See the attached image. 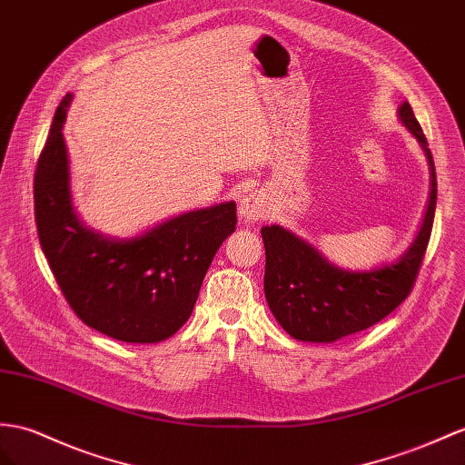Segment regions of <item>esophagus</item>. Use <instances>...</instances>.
Listing matches in <instances>:
<instances>
[{"label":"esophagus","mask_w":465,"mask_h":465,"mask_svg":"<svg viewBox=\"0 0 465 465\" xmlns=\"http://www.w3.org/2000/svg\"><path fill=\"white\" fill-rule=\"evenodd\" d=\"M237 212H240V218L245 223H253L267 213V202L259 193H252L240 200V208H237Z\"/></svg>","instance_id":"34e87169"}]
</instances>
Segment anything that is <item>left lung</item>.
Wrapping results in <instances>:
<instances>
[{
    "label": "left lung",
    "instance_id": "8db88e82",
    "mask_svg": "<svg viewBox=\"0 0 465 465\" xmlns=\"http://www.w3.org/2000/svg\"><path fill=\"white\" fill-rule=\"evenodd\" d=\"M399 119L426 154L430 198L419 233L397 261L369 271L343 269L282 225L261 228L265 243V299L272 316L294 340L331 343L351 336L391 314L412 289L432 232L436 171L409 102L401 104Z\"/></svg>",
    "mask_w": 465,
    "mask_h": 465
}]
</instances>
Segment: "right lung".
<instances>
[{"instance_id": "obj_1", "label": "right lung", "mask_w": 465, "mask_h": 465, "mask_svg": "<svg viewBox=\"0 0 465 465\" xmlns=\"http://www.w3.org/2000/svg\"><path fill=\"white\" fill-rule=\"evenodd\" d=\"M73 94L56 108L35 171L39 242L64 299L86 326L127 343H157L193 314L202 281L235 230V202L164 220L134 237L82 223L70 193L63 135Z\"/></svg>"}]
</instances>
